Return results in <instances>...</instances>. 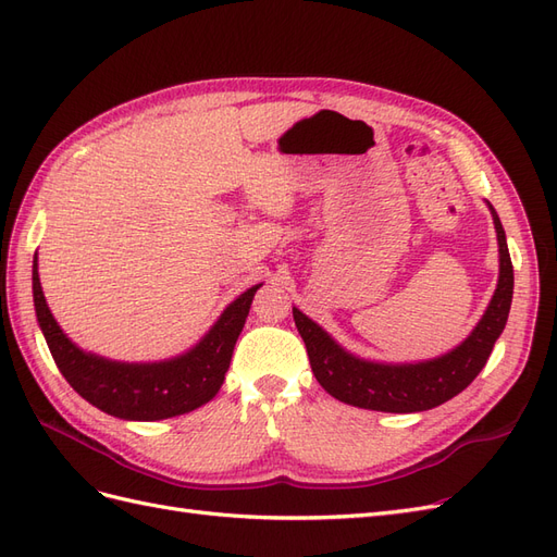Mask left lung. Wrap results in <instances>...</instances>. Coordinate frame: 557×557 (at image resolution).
Masks as SVG:
<instances>
[{"mask_svg": "<svg viewBox=\"0 0 557 557\" xmlns=\"http://www.w3.org/2000/svg\"><path fill=\"white\" fill-rule=\"evenodd\" d=\"M493 213L499 246V278L485 313L467 339L448 352L420 362H379L356 356L336 344L315 320L293 307L295 325L305 339L313 376L325 391L344 404L385 413H416L440 407L460 395L479 376L491 358L493 346L507 325L513 297V267L507 248V234L499 215Z\"/></svg>", "mask_w": 557, "mask_h": 557, "instance_id": "left-lung-1", "label": "left lung"}]
</instances>
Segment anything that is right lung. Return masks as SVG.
I'll return each instance as SVG.
<instances>
[{
	"mask_svg": "<svg viewBox=\"0 0 557 557\" xmlns=\"http://www.w3.org/2000/svg\"><path fill=\"white\" fill-rule=\"evenodd\" d=\"M258 288L262 283L227 305L211 330L181 356L158 362H121L83 350L62 332L46 305L37 256L32 262L37 320L62 376L92 407L123 420H164L211 401L225 381L234 344Z\"/></svg>",
	"mask_w": 557,
	"mask_h": 557,
	"instance_id": "obj_1",
	"label": "right lung"
}]
</instances>
